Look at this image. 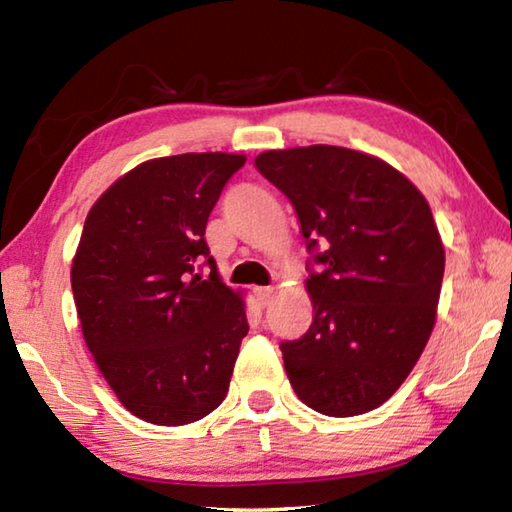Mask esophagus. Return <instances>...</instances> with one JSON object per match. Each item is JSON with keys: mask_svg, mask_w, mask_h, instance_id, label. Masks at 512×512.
<instances>
[{"mask_svg": "<svg viewBox=\"0 0 512 512\" xmlns=\"http://www.w3.org/2000/svg\"><path fill=\"white\" fill-rule=\"evenodd\" d=\"M273 287H257L255 289V300H257V305L259 307H266V305H271V300H273Z\"/></svg>", "mask_w": 512, "mask_h": 512, "instance_id": "esophagus-1", "label": "esophagus"}]
</instances>
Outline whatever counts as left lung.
I'll return each instance as SVG.
<instances>
[{
	"label": "left lung",
	"mask_w": 512,
	"mask_h": 512,
	"mask_svg": "<svg viewBox=\"0 0 512 512\" xmlns=\"http://www.w3.org/2000/svg\"><path fill=\"white\" fill-rule=\"evenodd\" d=\"M296 207L307 239L314 320L282 341L293 391L332 418L384 404L427 345L445 250L424 196L400 171L343 146H300L255 158Z\"/></svg>",
	"instance_id": "obj_1"
}]
</instances>
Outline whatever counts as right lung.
<instances>
[{
  "label": "right lung",
  "instance_id": "add662e5",
  "mask_svg": "<svg viewBox=\"0 0 512 512\" xmlns=\"http://www.w3.org/2000/svg\"><path fill=\"white\" fill-rule=\"evenodd\" d=\"M244 164L232 153L149 160L85 219L72 262L83 339L119 402L151 424L196 422L228 395L248 320L214 271L205 225Z\"/></svg>",
  "mask_w": 512,
  "mask_h": 512
}]
</instances>
